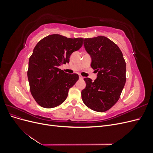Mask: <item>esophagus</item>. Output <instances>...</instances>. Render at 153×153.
I'll return each instance as SVG.
<instances>
[{
  "label": "esophagus",
  "mask_w": 153,
  "mask_h": 153,
  "mask_svg": "<svg viewBox=\"0 0 153 153\" xmlns=\"http://www.w3.org/2000/svg\"><path fill=\"white\" fill-rule=\"evenodd\" d=\"M84 76H82V75H79V79H80V80H82V79H84Z\"/></svg>",
  "instance_id": "obj_1"
}]
</instances>
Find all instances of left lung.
<instances>
[{"mask_svg": "<svg viewBox=\"0 0 153 153\" xmlns=\"http://www.w3.org/2000/svg\"><path fill=\"white\" fill-rule=\"evenodd\" d=\"M84 46L98 75L94 82L84 78L86 87L82 91V99L87 107L103 112L120 98L126 80V62L118 46L105 36L84 39Z\"/></svg>", "mask_w": 153, "mask_h": 153, "instance_id": "8db88e82", "label": "left lung"}]
</instances>
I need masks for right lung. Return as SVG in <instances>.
Here are the masks:
<instances>
[{"mask_svg": "<svg viewBox=\"0 0 153 153\" xmlns=\"http://www.w3.org/2000/svg\"><path fill=\"white\" fill-rule=\"evenodd\" d=\"M82 44V38L52 34L36 45L29 58L27 76L31 94L39 105L51 108L66 100L69 89L79 77L76 73H65L59 66L69 63L71 53Z\"/></svg>", "mask_w": 153, "mask_h": 153, "instance_id": "right-lung-1", "label": "right lung"}]
</instances>
